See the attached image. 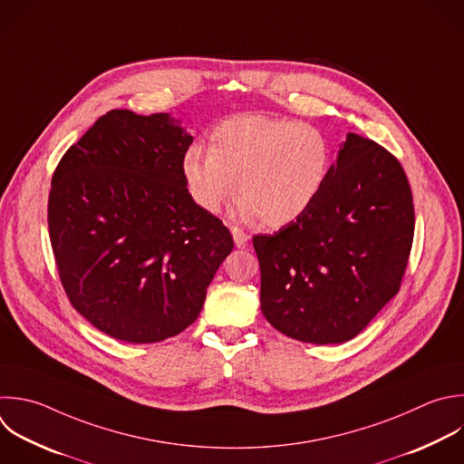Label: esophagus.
<instances>
[{"label": "esophagus", "instance_id": "1", "mask_svg": "<svg viewBox=\"0 0 464 464\" xmlns=\"http://www.w3.org/2000/svg\"><path fill=\"white\" fill-rule=\"evenodd\" d=\"M230 232H232V237H234L236 246H237V248H245L246 243H248V239H250L248 234H245L241 228H236V227H234Z\"/></svg>", "mask_w": 464, "mask_h": 464}]
</instances>
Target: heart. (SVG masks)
Segmentation results:
<instances>
[{
    "label": "heart",
    "mask_w": 464,
    "mask_h": 464,
    "mask_svg": "<svg viewBox=\"0 0 464 464\" xmlns=\"http://www.w3.org/2000/svg\"><path fill=\"white\" fill-rule=\"evenodd\" d=\"M330 167L321 130L261 114L221 121L208 149L190 145L181 160L187 190L203 212L218 214L236 192L239 216L270 228L294 223L315 203Z\"/></svg>",
    "instance_id": "obj_1"
}]
</instances>
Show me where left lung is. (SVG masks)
<instances>
[{
    "mask_svg": "<svg viewBox=\"0 0 464 464\" xmlns=\"http://www.w3.org/2000/svg\"><path fill=\"white\" fill-rule=\"evenodd\" d=\"M413 239L401 163L348 132L315 203L272 236H256L261 312L314 344L353 339L399 292Z\"/></svg>",
    "mask_w": 464,
    "mask_h": 464,
    "instance_id": "8db88e82",
    "label": "left lung"
}]
</instances>
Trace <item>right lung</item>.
I'll use <instances>...</instances> for the list:
<instances>
[{
    "label": "right lung",
    "mask_w": 464,
    "mask_h": 464,
    "mask_svg": "<svg viewBox=\"0 0 464 464\" xmlns=\"http://www.w3.org/2000/svg\"><path fill=\"white\" fill-rule=\"evenodd\" d=\"M194 138L167 112L111 111L62 158L49 232L72 306L127 343L192 324L234 248L228 228L190 198L181 160Z\"/></svg>",
    "instance_id": "add662e5"
}]
</instances>
